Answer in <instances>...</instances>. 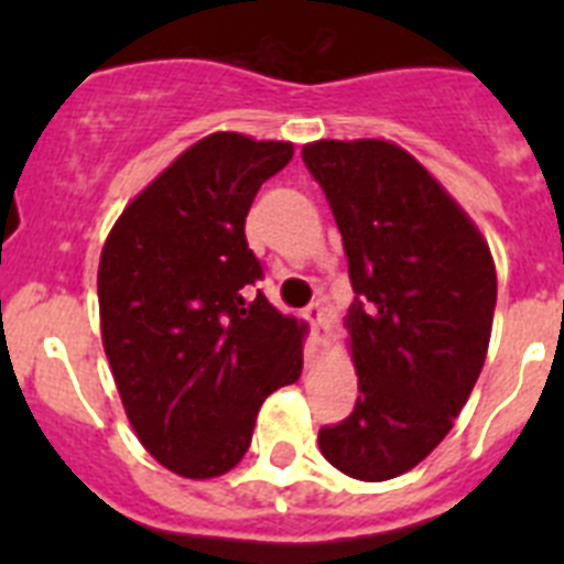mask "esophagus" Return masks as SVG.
Returning <instances> with one entry per match:
<instances>
[{
	"label": "esophagus",
	"mask_w": 564,
	"mask_h": 564,
	"mask_svg": "<svg viewBox=\"0 0 564 564\" xmlns=\"http://www.w3.org/2000/svg\"><path fill=\"white\" fill-rule=\"evenodd\" d=\"M305 318L313 325V338H316L318 344L325 341L327 338V327H325V302H311V305L305 307Z\"/></svg>",
	"instance_id": "obj_1"
}]
</instances>
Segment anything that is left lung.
<instances>
[{"label":"left lung","mask_w":564,"mask_h":564,"mask_svg":"<svg viewBox=\"0 0 564 564\" xmlns=\"http://www.w3.org/2000/svg\"><path fill=\"white\" fill-rule=\"evenodd\" d=\"M302 161L341 231L356 406L318 430L338 471L378 482L449 435L486 361L497 271L486 239L410 152L390 141H316Z\"/></svg>","instance_id":"obj_1"}]
</instances>
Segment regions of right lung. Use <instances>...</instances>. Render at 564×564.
<instances>
[{
    "label": "right lung",
    "mask_w": 564,
    "mask_h": 564,
    "mask_svg": "<svg viewBox=\"0 0 564 564\" xmlns=\"http://www.w3.org/2000/svg\"><path fill=\"white\" fill-rule=\"evenodd\" d=\"M285 141L214 132L149 183L98 265L101 338L134 435L174 475H226L268 395L302 376L305 325L253 285L246 217Z\"/></svg>",
    "instance_id": "obj_1"
}]
</instances>
